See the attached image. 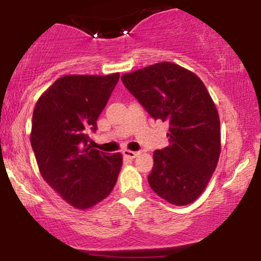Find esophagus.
<instances>
[{
    "mask_svg": "<svg viewBox=\"0 0 261 261\" xmlns=\"http://www.w3.org/2000/svg\"><path fill=\"white\" fill-rule=\"evenodd\" d=\"M122 154H124V157L128 158V160H134V158H136L137 155H139V152L130 151V149H124V151H122Z\"/></svg>",
    "mask_w": 261,
    "mask_h": 261,
    "instance_id": "1",
    "label": "esophagus"
}]
</instances>
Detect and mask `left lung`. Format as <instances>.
I'll return each mask as SVG.
<instances>
[{
    "label": "left lung",
    "mask_w": 261,
    "mask_h": 261,
    "mask_svg": "<svg viewBox=\"0 0 261 261\" xmlns=\"http://www.w3.org/2000/svg\"><path fill=\"white\" fill-rule=\"evenodd\" d=\"M121 81L152 118L169 124V145L154 151L149 187L173 205L194 202L221 153L220 116L207 88L195 73L173 62L125 73Z\"/></svg>",
    "instance_id": "obj_1"
}]
</instances>
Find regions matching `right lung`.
<instances>
[{"label": "right lung", "mask_w": 261, "mask_h": 261, "mask_svg": "<svg viewBox=\"0 0 261 261\" xmlns=\"http://www.w3.org/2000/svg\"><path fill=\"white\" fill-rule=\"evenodd\" d=\"M119 73L67 74L39 97L33 112L31 143L47 184L74 208L87 210L112 193L121 153L108 154L87 143L106 108Z\"/></svg>", "instance_id": "1"}]
</instances>
